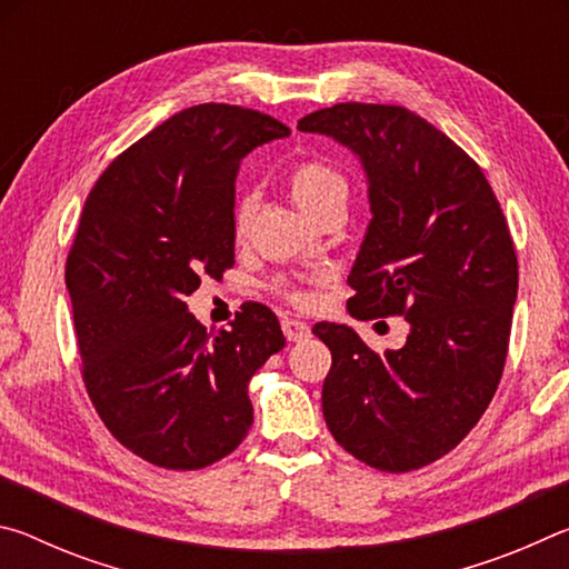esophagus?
Instances as JSON below:
<instances>
[{"label":"esophagus","instance_id":"obj_1","mask_svg":"<svg viewBox=\"0 0 569 569\" xmlns=\"http://www.w3.org/2000/svg\"><path fill=\"white\" fill-rule=\"evenodd\" d=\"M281 329H283L288 341H303L311 336V326L301 319H291V316H286V319L281 321Z\"/></svg>","mask_w":569,"mask_h":569}]
</instances>
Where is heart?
<instances>
[{
	"instance_id": "1",
	"label": "heart",
	"mask_w": 569,
	"mask_h": 569,
	"mask_svg": "<svg viewBox=\"0 0 569 569\" xmlns=\"http://www.w3.org/2000/svg\"><path fill=\"white\" fill-rule=\"evenodd\" d=\"M288 188H291V196L298 206H301L308 216L319 220L323 213H329L333 208H346L349 203V180L343 178L341 170H336L333 166L323 160H301L298 166H293L291 176H288ZM256 213V200L253 196H243L236 203V213H233V228L236 236L243 238L248 233L250 220H253ZM278 291H281L288 301L293 303H303L306 293L298 291V288L288 286V283H278Z\"/></svg>"
}]
</instances>
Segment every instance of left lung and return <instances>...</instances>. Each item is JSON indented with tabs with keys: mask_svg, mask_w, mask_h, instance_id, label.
Wrapping results in <instances>:
<instances>
[{
	"mask_svg": "<svg viewBox=\"0 0 569 569\" xmlns=\"http://www.w3.org/2000/svg\"><path fill=\"white\" fill-rule=\"evenodd\" d=\"M298 130L349 148L369 182L349 313L409 323L407 343L383 356L351 326H313L333 359L323 419L363 465L427 467L475 429L502 379L517 301L505 213L477 162L407 108L341 102Z\"/></svg>",
	"mask_w": 569,
	"mask_h": 569,
	"instance_id": "1",
	"label": "left lung"
}]
</instances>
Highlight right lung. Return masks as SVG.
Wrapping results in <instances>:
<instances>
[{
    "label": "right lung",
    "mask_w": 569,
    "mask_h": 569,
    "mask_svg": "<svg viewBox=\"0 0 569 569\" xmlns=\"http://www.w3.org/2000/svg\"><path fill=\"white\" fill-rule=\"evenodd\" d=\"M288 134L271 114L196 104L114 158L84 203L64 271L82 379L112 437L150 465L203 469L253 423L248 381L286 346L281 323L246 303L210 333L186 298L233 266L240 162Z\"/></svg>",
    "instance_id": "1"
}]
</instances>
